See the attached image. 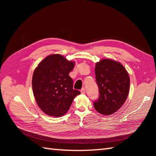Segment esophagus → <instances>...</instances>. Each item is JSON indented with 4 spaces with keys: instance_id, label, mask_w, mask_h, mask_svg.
<instances>
[{
    "instance_id": "esophagus-1",
    "label": "esophagus",
    "mask_w": 156,
    "mask_h": 156,
    "mask_svg": "<svg viewBox=\"0 0 156 156\" xmlns=\"http://www.w3.org/2000/svg\"><path fill=\"white\" fill-rule=\"evenodd\" d=\"M80 92H81V94H85V89L84 88H83L80 90Z\"/></svg>"
}]
</instances>
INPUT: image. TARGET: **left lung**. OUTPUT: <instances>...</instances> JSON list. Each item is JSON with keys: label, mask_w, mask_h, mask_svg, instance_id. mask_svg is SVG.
Segmentation results:
<instances>
[{"label": "left lung", "mask_w": 156, "mask_h": 156, "mask_svg": "<svg viewBox=\"0 0 156 156\" xmlns=\"http://www.w3.org/2000/svg\"><path fill=\"white\" fill-rule=\"evenodd\" d=\"M95 74L100 96L94 102L95 109L102 115L117 112L126 101L129 92L130 78L120 62L102 59L96 62Z\"/></svg>", "instance_id": "1"}]
</instances>
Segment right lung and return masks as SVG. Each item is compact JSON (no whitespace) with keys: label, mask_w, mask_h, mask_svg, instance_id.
I'll return each instance as SVG.
<instances>
[{"label":"right lung","mask_w":156,"mask_h":156,"mask_svg":"<svg viewBox=\"0 0 156 156\" xmlns=\"http://www.w3.org/2000/svg\"><path fill=\"white\" fill-rule=\"evenodd\" d=\"M75 66L60 54H51L39 63L32 77L36 103L47 115L60 117L68 112L73 99L80 92L73 89L69 74Z\"/></svg>","instance_id":"obj_1"}]
</instances>
